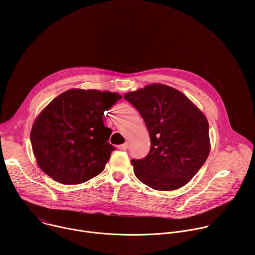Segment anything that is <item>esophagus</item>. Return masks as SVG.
I'll use <instances>...</instances> for the list:
<instances>
[{
  "mask_svg": "<svg viewBox=\"0 0 255 255\" xmlns=\"http://www.w3.org/2000/svg\"><path fill=\"white\" fill-rule=\"evenodd\" d=\"M128 147H129V143H128V142H125L124 144L119 145V149H120V150H127Z\"/></svg>",
  "mask_w": 255,
  "mask_h": 255,
  "instance_id": "34e87169",
  "label": "esophagus"
}]
</instances>
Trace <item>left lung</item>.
Instances as JSON below:
<instances>
[{"mask_svg":"<svg viewBox=\"0 0 255 255\" xmlns=\"http://www.w3.org/2000/svg\"><path fill=\"white\" fill-rule=\"evenodd\" d=\"M124 99L142 116L149 132V153L132 159L136 177L157 191L184 187L210 152L209 123L183 93L160 84L127 93Z\"/></svg>","mask_w":255,"mask_h":255,"instance_id":"left-lung-1","label":"left lung"}]
</instances>
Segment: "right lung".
Listing matches in <instances>:
<instances>
[{"mask_svg": "<svg viewBox=\"0 0 255 255\" xmlns=\"http://www.w3.org/2000/svg\"><path fill=\"white\" fill-rule=\"evenodd\" d=\"M121 95L98 90H68L36 118L30 133L38 166L63 185H79L101 173L115 150L104 112Z\"/></svg>", "mask_w": 255, "mask_h": 255, "instance_id": "add662e5", "label": "right lung"}]
</instances>
